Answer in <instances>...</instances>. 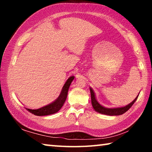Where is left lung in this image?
Instances as JSON below:
<instances>
[{
    "instance_id": "left-lung-1",
    "label": "left lung",
    "mask_w": 152,
    "mask_h": 152,
    "mask_svg": "<svg viewBox=\"0 0 152 152\" xmlns=\"http://www.w3.org/2000/svg\"><path fill=\"white\" fill-rule=\"evenodd\" d=\"M90 91H91V102H92V105L94 109L96 110V112L101 113V114L107 115H110V116H114V115H121L127 112V110L130 109L131 107L133 106V104L135 103V102L137 100V96L135 98V99L133 100V101L127 105H126L125 107H117V108H107L99 103V102L97 101L96 99V96H95V93L93 90L92 88L90 87ZM140 94V93H139Z\"/></svg>"
}]
</instances>
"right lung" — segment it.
Here are the masks:
<instances>
[{"label":"right lung","instance_id":"right-lung-1","mask_svg":"<svg viewBox=\"0 0 152 152\" xmlns=\"http://www.w3.org/2000/svg\"><path fill=\"white\" fill-rule=\"evenodd\" d=\"M74 79V76H72L67 80L66 82L63 86L62 90H61L60 94L54 101L37 109H27V108H26V109L31 113L37 115V116H45V115H52L58 112L66 101L67 96H68V89L70 88V84Z\"/></svg>","mask_w":152,"mask_h":152}]
</instances>
